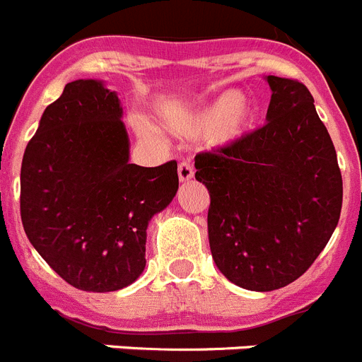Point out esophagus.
Instances as JSON below:
<instances>
[{"label": "esophagus", "mask_w": 362, "mask_h": 362, "mask_svg": "<svg viewBox=\"0 0 362 362\" xmlns=\"http://www.w3.org/2000/svg\"><path fill=\"white\" fill-rule=\"evenodd\" d=\"M177 174L181 181H190L194 177V168H192V165L188 161H181L177 166Z\"/></svg>", "instance_id": "esophagus-1"}]
</instances>
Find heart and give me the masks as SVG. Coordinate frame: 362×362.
Here are the masks:
<instances>
[{
    "label": "heart",
    "mask_w": 362,
    "mask_h": 362,
    "mask_svg": "<svg viewBox=\"0 0 362 362\" xmlns=\"http://www.w3.org/2000/svg\"><path fill=\"white\" fill-rule=\"evenodd\" d=\"M254 116L255 108L248 95L241 92H228L199 110L163 112V123L166 124V129L181 136L210 130L214 143L230 145L250 129Z\"/></svg>",
    "instance_id": "1"
}]
</instances>
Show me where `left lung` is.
<instances>
[{"label":"left lung","mask_w":362,"mask_h":362,"mask_svg":"<svg viewBox=\"0 0 362 362\" xmlns=\"http://www.w3.org/2000/svg\"><path fill=\"white\" fill-rule=\"evenodd\" d=\"M267 124L196 156L209 188V241L221 274L241 288L270 292L312 267L339 223L343 177L310 90L267 76Z\"/></svg>","instance_id":"left-lung-1"}]
</instances>
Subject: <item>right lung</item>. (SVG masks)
Returning a JSON list of instances; mask_svg holds the SVG:
<instances>
[{"mask_svg": "<svg viewBox=\"0 0 362 362\" xmlns=\"http://www.w3.org/2000/svg\"><path fill=\"white\" fill-rule=\"evenodd\" d=\"M116 92L99 79L66 83L45 108L21 163L28 241L74 288L116 292L145 270L148 221L179 187L177 163L129 161Z\"/></svg>", "mask_w": 362, "mask_h": 362, "instance_id": "1", "label": "right lung"}]
</instances>
